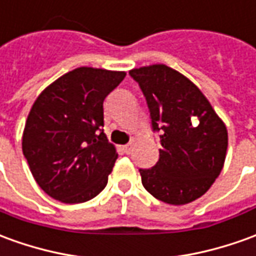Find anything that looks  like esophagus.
Masks as SVG:
<instances>
[{
	"mask_svg": "<svg viewBox=\"0 0 256 256\" xmlns=\"http://www.w3.org/2000/svg\"><path fill=\"white\" fill-rule=\"evenodd\" d=\"M123 152L126 154V155H128V154H132V151H133V146L132 144H126V146H122Z\"/></svg>",
	"mask_w": 256,
	"mask_h": 256,
	"instance_id": "obj_1",
	"label": "esophagus"
}]
</instances>
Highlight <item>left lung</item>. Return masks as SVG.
Instances as JSON below:
<instances>
[{"label": "left lung", "instance_id": "obj_1", "mask_svg": "<svg viewBox=\"0 0 256 256\" xmlns=\"http://www.w3.org/2000/svg\"><path fill=\"white\" fill-rule=\"evenodd\" d=\"M128 74L146 97L151 128L162 146L158 162L151 169H138L144 188L170 205L200 198L224 164V123L198 87L169 66H144Z\"/></svg>", "mask_w": 256, "mask_h": 256}]
</instances>
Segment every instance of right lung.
Instances as JSON below:
<instances>
[{
    "label": "right lung",
    "mask_w": 256,
    "mask_h": 256,
    "mask_svg": "<svg viewBox=\"0 0 256 256\" xmlns=\"http://www.w3.org/2000/svg\"><path fill=\"white\" fill-rule=\"evenodd\" d=\"M124 76L78 68L48 86L33 104L23 155L41 190L54 200L86 202L105 188L118 154L104 133V100Z\"/></svg>",
    "instance_id": "obj_1"
}]
</instances>
